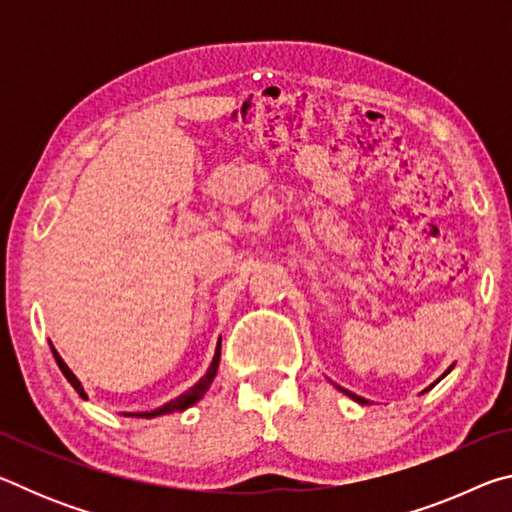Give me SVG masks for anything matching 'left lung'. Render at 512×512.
Listing matches in <instances>:
<instances>
[{
    "mask_svg": "<svg viewBox=\"0 0 512 512\" xmlns=\"http://www.w3.org/2000/svg\"><path fill=\"white\" fill-rule=\"evenodd\" d=\"M449 370H452V368H449ZM449 370H447V372H449ZM447 372H445V375H447ZM445 375H443V377H445ZM336 388H339V391H343L345 395H350L354 402H359V404H368V400H363V397H359V395H354V393H350V391H345V388H341V386H336ZM429 388H431V386H429ZM429 388H427V391H429Z\"/></svg>",
    "mask_w": 512,
    "mask_h": 512,
    "instance_id": "left-lung-1",
    "label": "left lung"
}]
</instances>
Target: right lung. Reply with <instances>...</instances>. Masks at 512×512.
<instances>
[{"label": "right lung", "mask_w": 512, "mask_h": 512, "mask_svg": "<svg viewBox=\"0 0 512 512\" xmlns=\"http://www.w3.org/2000/svg\"><path fill=\"white\" fill-rule=\"evenodd\" d=\"M51 352H54V359H56V363H58V368L63 370V375L67 377V381L69 384L74 386V391L79 393L81 397H85V391H83V386H81V381L76 379V375L72 370L67 368V363L60 359V354L56 352V348H51ZM219 359H221V339H219V345H216V352H214V359H212V366H210V370L205 372V375L196 381V384L189 388L187 393H183L180 397H176V400H171V402H167L164 406H160V409H155V411H146V413H128V415H135V418H155V415H164V413H173V411H185V409H189V406L192 404H196L198 400H201V397L207 393V388H210V384H212V379H214V375H216V368H219Z\"/></svg>", "instance_id": "obj_1"}]
</instances>
